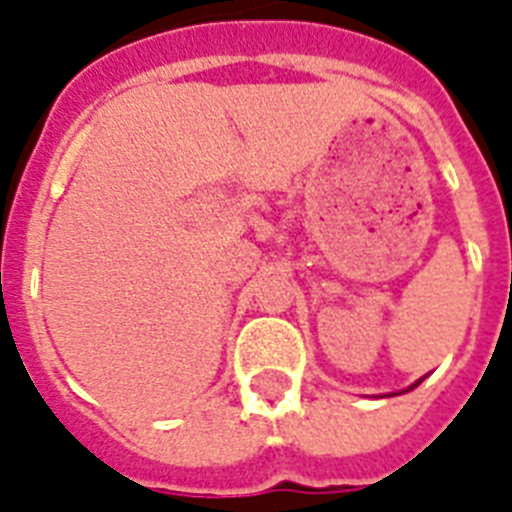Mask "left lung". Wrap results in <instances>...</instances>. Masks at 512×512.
Wrapping results in <instances>:
<instances>
[{
    "label": "left lung",
    "instance_id": "8db88e82",
    "mask_svg": "<svg viewBox=\"0 0 512 512\" xmlns=\"http://www.w3.org/2000/svg\"><path fill=\"white\" fill-rule=\"evenodd\" d=\"M414 386H419V381H417V383H414ZM414 386H409V388H406V391H412V388H414Z\"/></svg>",
    "mask_w": 512,
    "mask_h": 512
}]
</instances>
